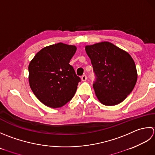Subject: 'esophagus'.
Returning a JSON list of instances; mask_svg holds the SVG:
<instances>
[{
    "label": "esophagus",
    "instance_id": "obj_1",
    "mask_svg": "<svg viewBox=\"0 0 155 155\" xmlns=\"http://www.w3.org/2000/svg\"><path fill=\"white\" fill-rule=\"evenodd\" d=\"M81 80H82V81H86V80H87V76H86V75H82L81 78Z\"/></svg>",
    "mask_w": 155,
    "mask_h": 155
}]
</instances>
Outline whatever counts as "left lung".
Segmentation results:
<instances>
[{
	"instance_id": "left-lung-1",
	"label": "left lung",
	"mask_w": 155,
	"mask_h": 155,
	"mask_svg": "<svg viewBox=\"0 0 155 155\" xmlns=\"http://www.w3.org/2000/svg\"><path fill=\"white\" fill-rule=\"evenodd\" d=\"M85 49L96 77L93 87L97 99L106 106L121 103L132 92L137 81L133 59L108 41L86 45Z\"/></svg>"
}]
</instances>
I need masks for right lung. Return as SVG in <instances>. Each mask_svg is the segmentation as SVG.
I'll return each mask as SVG.
<instances>
[{"label": "right lung", "mask_w": 155, "mask_h": 155, "mask_svg": "<svg viewBox=\"0 0 155 155\" xmlns=\"http://www.w3.org/2000/svg\"><path fill=\"white\" fill-rule=\"evenodd\" d=\"M77 47L59 43L44 47L29 65L31 90L44 105L57 108L74 97L80 78L69 64Z\"/></svg>", "instance_id": "obj_1"}]
</instances>
